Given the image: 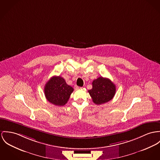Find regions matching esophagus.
I'll return each mask as SVG.
<instances>
[{
	"label": "esophagus",
	"instance_id": "1",
	"mask_svg": "<svg viewBox=\"0 0 160 160\" xmlns=\"http://www.w3.org/2000/svg\"><path fill=\"white\" fill-rule=\"evenodd\" d=\"M82 87H79V86H75V89H82Z\"/></svg>",
	"mask_w": 160,
	"mask_h": 160
}]
</instances>
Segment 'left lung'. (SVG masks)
I'll use <instances>...</instances> for the list:
<instances>
[{
    "label": "left lung",
    "instance_id": "1",
    "mask_svg": "<svg viewBox=\"0 0 160 160\" xmlns=\"http://www.w3.org/2000/svg\"><path fill=\"white\" fill-rule=\"evenodd\" d=\"M92 85V88L88 92L96 105L109 102L115 95L116 86L109 78L100 77L93 80Z\"/></svg>",
    "mask_w": 160,
    "mask_h": 160
}]
</instances>
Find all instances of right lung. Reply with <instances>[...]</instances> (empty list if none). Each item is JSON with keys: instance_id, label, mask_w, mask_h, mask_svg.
<instances>
[{"instance_id": "right-lung-1", "label": "right lung", "mask_w": 160, "mask_h": 160, "mask_svg": "<svg viewBox=\"0 0 160 160\" xmlns=\"http://www.w3.org/2000/svg\"><path fill=\"white\" fill-rule=\"evenodd\" d=\"M73 91V88L68 85L60 76L51 77L44 86L46 98L50 103L57 106L64 105Z\"/></svg>"}]
</instances>
